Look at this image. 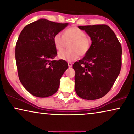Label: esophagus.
Segmentation results:
<instances>
[{
    "label": "esophagus",
    "mask_w": 134,
    "mask_h": 134,
    "mask_svg": "<svg viewBox=\"0 0 134 134\" xmlns=\"http://www.w3.org/2000/svg\"><path fill=\"white\" fill-rule=\"evenodd\" d=\"M68 66L69 68H71L72 66V64L70 63V62H68Z\"/></svg>",
    "instance_id": "obj_1"
}]
</instances>
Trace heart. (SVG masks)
I'll return each instance as SVG.
<instances>
[{
    "label": "heart",
    "mask_w": 134,
    "mask_h": 134,
    "mask_svg": "<svg viewBox=\"0 0 134 134\" xmlns=\"http://www.w3.org/2000/svg\"><path fill=\"white\" fill-rule=\"evenodd\" d=\"M54 46L58 51L63 49L68 41H72L69 48L70 49L62 50L58 53L60 59L67 62L76 60L80 55L84 56L91 48L92 41L86 36V33L77 27H70L66 29L64 34L57 33L53 38Z\"/></svg>",
    "instance_id": "heart-1"
}]
</instances>
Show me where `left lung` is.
<instances>
[{"label": "left lung", "mask_w": 134, "mask_h": 134, "mask_svg": "<svg viewBox=\"0 0 134 134\" xmlns=\"http://www.w3.org/2000/svg\"><path fill=\"white\" fill-rule=\"evenodd\" d=\"M92 41L91 48L72 66L75 90L80 98L94 100L105 96L112 87L121 68V46L107 25L79 26Z\"/></svg>", "instance_id": "obj_1"}]
</instances>
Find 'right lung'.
<instances>
[{
	"label": "right lung",
	"instance_id": "right-lung-1",
	"mask_svg": "<svg viewBox=\"0 0 134 134\" xmlns=\"http://www.w3.org/2000/svg\"><path fill=\"white\" fill-rule=\"evenodd\" d=\"M68 25L40 19L26 25L19 35L15 49L18 76L35 96L46 98L58 90L68 65L65 60H54L57 52L53 38Z\"/></svg>",
	"mask_w": 134,
	"mask_h": 134
}]
</instances>
